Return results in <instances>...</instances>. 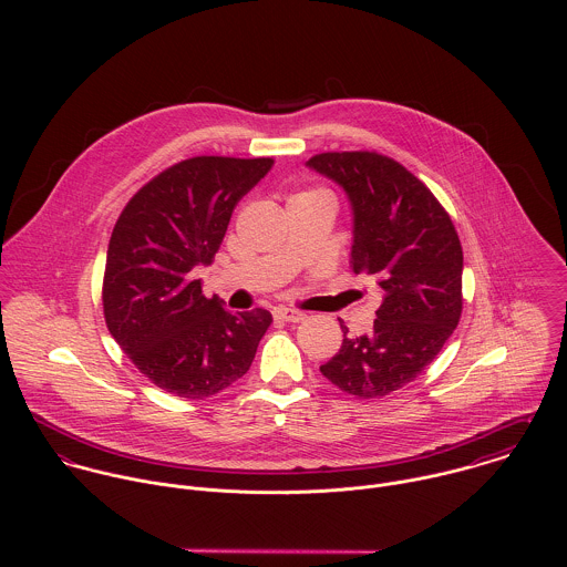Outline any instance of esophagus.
<instances>
[{
    "mask_svg": "<svg viewBox=\"0 0 567 567\" xmlns=\"http://www.w3.org/2000/svg\"><path fill=\"white\" fill-rule=\"evenodd\" d=\"M275 319L279 321H286V323H299L306 319V315L301 310H295V308H275Z\"/></svg>",
    "mask_w": 567,
    "mask_h": 567,
    "instance_id": "esophagus-1",
    "label": "esophagus"
}]
</instances>
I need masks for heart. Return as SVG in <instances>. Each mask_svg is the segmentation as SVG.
I'll use <instances>...</instances> for the list:
<instances>
[{
	"mask_svg": "<svg viewBox=\"0 0 567 567\" xmlns=\"http://www.w3.org/2000/svg\"><path fill=\"white\" fill-rule=\"evenodd\" d=\"M308 194H324V192H308ZM299 196H306V194H299Z\"/></svg>",
	"mask_w": 567,
	"mask_h": 567,
	"instance_id": "1",
	"label": "heart"
}]
</instances>
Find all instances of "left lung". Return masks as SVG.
Masks as SVG:
<instances>
[{
  "label": "left lung",
  "instance_id": "obj_1",
  "mask_svg": "<svg viewBox=\"0 0 567 567\" xmlns=\"http://www.w3.org/2000/svg\"><path fill=\"white\" fill-rule=\"evenodd\" d=\"M338 183L353 214L351 268L375 277L373 331L344 333L321 373L360 400L412 382L443 349L463 312V248L434 194L402 163L378 153H323L306 163Z\"/></svg>",
  "mask_w": 567,
  "mask_h": 567
}]
</instances>
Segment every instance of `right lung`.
<instances>
[{
    "mask_svg": "<svg viewBox=\"0 0 567 567\" xmlns=\"http://www.w3.org/2000/svg\"><path fill=\"white\" fill-rule=\"evenodd\" d=\"M272 159L194 157L146 183L120 214L102 284L104 319L133 364L163 391L212 398L248 371L272 323L268 310L229 312L203 295L231 214Z\"/></svg>",
    "mask_w": 567,
    "mask_h": 567,
    "instance_id": "right-lung-1",
    "label": "right lung"
}]
</instances>
